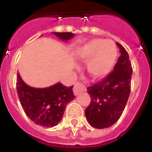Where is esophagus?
<instances>
[{"label": "esophagus", "instance_id": "obj_1", "mask_svg": "<svg viewBox=\"0 0 152 152\" xmlns=\"http://www.w3.org/2000/svg\"><path fill=\"white\" fill-rule=\"evenodd\" d=\"M86 90H87L86 86L83 83H80V82H76L73 87L74 94L76 95H78L79 93L82 92V91H85Z\"/></svg>", "mask_w": 152, "mask_h": 152}]
</instances>
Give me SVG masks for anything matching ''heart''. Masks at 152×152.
<instances>
[{
	"label": "heart",
	"mask_w": 152,
	"mask_h": 152,
	"mask_svg": "<svg viewBox=\"0 0 152 152\" xmlns=\"http://www.w3.org/2000/svg\"><path fill=\"white\" fill-rule=\"evenodd\" d=\"M118 50L115 44L110 40L95 39L90 40L77 51L80 61L89 60L87 69L91 76L102 78L110 73L115 64Z\"/></svg>",
	"instance_id": "b5f03b06"
}]
</instances>
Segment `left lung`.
I'll use <instances>...</instances> for the list:
<instances>
[{
	"label": "left lung",
	"instance_id": "8db88e82",
	"mask_svg": "<svg viewBox=\"0 0 152 152\" xmlns=\"http://www.w3.org/2000/svg\"><path fill=\"white\" fill-rule=\"evenodd\" d=\"M121 56L114 69L101 81L88 88L91 103L85 110L92 127L105 129L115 124L122 114L131 91L132 68L128 52L121 44Z\"/></svg>",
	"mask_w": 152,
	"mask_h": 152
}]
</instances>
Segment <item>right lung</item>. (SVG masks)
Segmentation results:
<instances>
[{"label": "right lung", "mask_w": 152, "mask_h": 152, "mask_svg": "<svg viewBox=\"0 0 152 152\" xmlns=\"http://www.w3.org/2000/svg\"><path fill=\"white\" fill-rule=\"evenodd\" d=\"M53 34L63 41L74 36L70 32ZM72 88L57 83L50 88H34L26 84L19 73L16 78L18 97L23 110L32 121L43 127H53L61 121L66 105L75 98Z\"/></svg>", "instance_id": "right-lung-1"}]
</instances>
